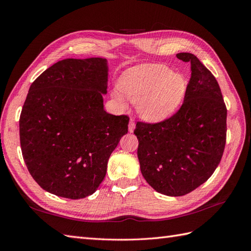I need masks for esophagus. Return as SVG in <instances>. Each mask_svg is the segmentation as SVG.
<instances>
[{
	"instance_id": "34e87169",
	"label": "esophagus",
	"mask_w": 251,
	"mask_h": 251,
	"mask_svg": "<svg viewBox=\"0 0 251 251\" xmlns=\"http://www.w3.org/2000/svg\"><path fill=\"white\" fill-rule=\"evenodd\" d=\"M134 130H135V123H134L133 119H131L130 123H128V132L133 133Z\"/></svg>"
}]
</instances>
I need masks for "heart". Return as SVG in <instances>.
I'll use <instances>...</instances> for the list:
<instances>
[{
	"mask_svg": "<svg viewBox=\"0 0 251 251\" xmlns=\"http://www.w3.org/2000/svg\"><path fill=\"white\" fill-rule=\"evenodd\" d=\"M119 89L112 93L118 103L126 107V96L137 104V112L144 121L158 124L179 110L185 100L187 82L164 65H140L123 75Z\"/></svg>",
	"mask_w": 251,
	"mask_h": 251,
	"instance_id": "obj_1",
	"label": "heart"
}]
</instances>
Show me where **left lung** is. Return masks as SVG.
<instances>
[{"instance_id":"1","label":"left lung","mask_w":251,"mask_h":251,"mask_svg":"<svg viewBox=\"0 0 251 251\" xmlns=\"http://www.w3.org/2000/svg\"><path fill=\"white\" fill-rule=\"evenodd\" d=\"M176 56L191 64L192 71L181 108L162 123H137L134 131L143 178L170 197L184 196L206 182L226 142L227 110L217 79L192 53Z\"/></svg>"}]
</instances>
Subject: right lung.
Wrapping results in <instances>:
<instances>
[{
	"mask_svg": "<svg viewBox=\"0 0 251 251\" xmlns=\"http://www.w3.org/2000/svg\"><path fill=\"white\" fill-rule=\"evenodd\" d=\"M108 72L105 58H67L30 86L20 117L22 154L50 194L73 200L94 194L127 133L128 117L103 109Z\"/></svg>",
	"mask_w": 251,
	"mask_h": 251,
	"instance_id": "1",
	"label": "right lung"
}]
</instances>
